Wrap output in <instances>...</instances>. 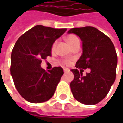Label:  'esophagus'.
<instances>
[{
    "label": "esophagus",
    "mask_w": 123,
    "mask_h": 123,
    "mask_svg": "<svg viewBox=\"0 0 123 123\" xmlns=\"http://www.w3.org/2000/svg\"><path fill=\"white\" fill-rule=\"evenodd\" d=\"M70 71V70L68 68H64V73H68Z\"/></svg>",
    "instance_id": "34e87169"
}]
</instances>
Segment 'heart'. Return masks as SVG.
I'll return each instance as SVG.
<instances>
[{
	"label": "heart",
	"instance_id": "1",
	"mask_svg": "<svg viewBox=\"0 0 123 123\" xmlns=\"http://www.w3.org/2000/svg\"><path fill=\"white\" fill-rule=\"evenodd\" d=\"M66 41H67V42L68 43V44L70 45V46H73L75 42H77L79 41V38L76 36L70 35V36H68V37H67V38H66ZM55 46H56V42H55L54 44H53V46H52V50H55ZM63 62H64V64H70V61H68V60L64 61Z\"/></svg>",
	"mask_w": 123,
	"mask_h": 123
}]
</instances>
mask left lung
I'll return each instance as SVG.
<instances>
[{"mask_svg": "<svg viewBox=\"0 0 123 123\" xmlns=\"http://www.w3.org/2000/svg\"><path fill=\"white\" fill-rule=\"evenodd\" d=\"M68 33L77 35L82 42V55L77 68L71 70L74 79L70 86L73 97L86 105L97 104L106 97L116 79L118 58L114 44L93 26L73 28ZM81 68L90 69L91 72L83 76Z\"/></svg>", "mask_w": 123, "mask_h": 123, "instance_id": "obj_1", "label": "left lung"}]
</instances>
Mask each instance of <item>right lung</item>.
<instances>
[{
	"label": "right lung",
	"instance_id": "obj_1",
	"mask_svg": "<svg viewBox=\"0 0 123 123\" xmlns=\"http://www.w3.org/2000/svg\"><path fill=\"white\" fill-rule=\"evenodd\" d=\"M66 29L36 25L17 40L11 55V75L16 88L27 101L40 103L53 96L64 74L61 67L49 72L41 67L42 59L51 56L52 46Z\"/></svg>",
	"mask_w": 123,
	"mask_h": 123
}]
</instances>
